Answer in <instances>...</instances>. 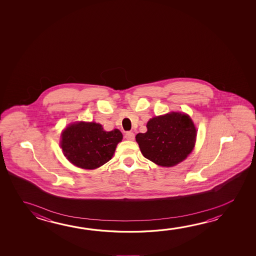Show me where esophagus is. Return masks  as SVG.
I'll use <instances>...</instances> for the list:
<instances>
[{
    "mask_svg": "<svg viewBox=\"0 0 256 256\" xmlns=\"http://www.w3.org/2000/svg\"><path fill=\"white\" fill-rule=\"evenodd\" d=\"M125 138H126V140H134V133H133V132H126V134H125Z\"/></svg>",
    "mask_w": 256,
    "mask_h": 256,
    "instance_id": "obj_1",
    "label": "esophagus"
}]
</instances>
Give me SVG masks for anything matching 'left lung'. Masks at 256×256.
<instances>
[{
  "instance_id": "obj_1",
  "label": "left lung",
  "mask_w": 256,
  "mask_h": 256,
  "mask_svg": "<svg viewBox=\"0 0 256 256\" xmlns=\"http://www.w3.org/2000/svg\"><path fill=\"white\" fill-rule=\"evenodd\" d=\"M147 131L136 136L142 154L152 162L172 167L193 151L196 128L188 114L170 112L147 122Z\"/></svg>"
}]
</instances>
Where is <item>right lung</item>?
<instances>
[{
	"mask_svg": "<svg viewBox=\"0 0 256 256\" xmlns=\"http://www.w3.org/2000/svg\"><path fill=\"white\" fill-rule=\"evenodd\" d=\"M122 132L115 128L104 131L96 122H75L63 130L60 147L72 164L86 170H94L112 159Z\"/></svg>",
	"mask_w": 256,
	"mask_h": 256,
	"instance_id": "obj_1",
	"label": "right lung"
}]
</instances>
